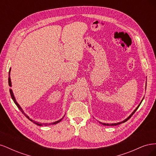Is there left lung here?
Here are the masks:
<instances>
[{
  "mask_svg": "<svg viewBox=\"0 0 156 156\" xmlns=\"http://www.w3.org/2000/svg\"><path fill=\"white\" fill-rule=\"evenodd\" d=\"M143 99H144V98H143V100H141V101H140V103H139V105L137 106V107H136V108H135V109L133 111V112H132L131 113V114L128 116V117H127V119H125V120H124L123 121H122V122H117V123H112V124H106V123H102V122H100V124H103V125H104V126H117V125H119V124H122V123H124V122H126V121H127V120H128L129 119H130V118L131 117V116L132 115H133V114H134V113L135 112V111H136V110H137V108L139 107V106H140V105L141 104V103H142V101H143Z\"/></svg>",
  "mask_w": 156,
  "mask_h": 156,
  "instance_id": "8db88e82",
  "label": "left lung"
}]
</instances>
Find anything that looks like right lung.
<instances>
[{"label":"right lung","mask_w":156,"mask_h":156,"mask_svg":"<svg viewBox=\"0 0 156 156\" xmlns=\"http://www.w3.org/2000/svg\"><path fill=\"white\" fill-rule=\"evenodd\" d=\"M10 71H11V68H10V70H9V77H8V84H9V86H10V87H12V82H11V79H10ZM10 95H11V97H12V100H13V102L16 103V105H17V107L19 108V109H20L21 111V112L22 113H23V115H24L28 119H29V120H30L31 122H32L33 123H34L35 124H36V125H37V126H43V125H44V126H48V124H41V123H40V122H36V121H34V120H33L32 119H31L30 118H29V116H28L26 113H25V112L23 111V110L22 109V108L21 107V106L19 105V103L17 102V101H16V98H15V97H14V95H13V91H12V90L10 88ZM64 116L62 118V119H60V120H57V121H55V122H53V123H50V124H49V125H51V124H57V123H58V122H60L61 120H62L63 119H64Z\"/></svg>","instance_id":"right-lung-1"}]
</instances>
